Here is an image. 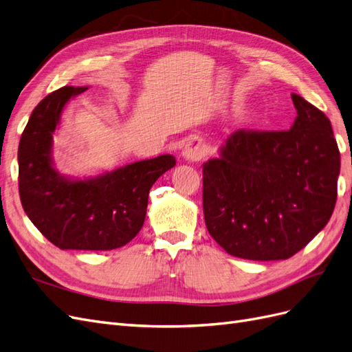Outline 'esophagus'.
<instances>
[{"label":"esophagus","instance_id":"esophagus-1","mask_svg":"<svg viewBox=\"0 0 352 352\" xmlns=\"http://www.w3.org/2000/svg\"><path fill=\"white\" fill-rule=\"evenodd\" d=\"M204 155V146L199 140H190L182 150V157L186 162H198Z\"/></svg>","mask_w":352,"mask_h":352}]
</instances>
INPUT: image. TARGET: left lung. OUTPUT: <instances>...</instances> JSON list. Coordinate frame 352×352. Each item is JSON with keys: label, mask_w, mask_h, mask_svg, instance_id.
I'll return each mask as SVG.
<instances>
[{"label": "left lung", "mask_w": 352, "mask_h": 352, "mask_svg": "<svg viewBox=\"0 0 352 352\" xmlns=\"http://www.w3.org/2000/svg\"><path fill=\"white\" fill-rule=\"evenodd\" d=\"M292 101L289 131H236L202 164L206 226L235 257L289 258L333 212L340 154L332 124L300 95Z\"/></svg>", "instance_id": "obj_1"}]
</instances>
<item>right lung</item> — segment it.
<instances>
[{
  "label": "right lung",
  "mask_w": 352,
  "mask_h": 352,
  "mask_svg": "<svg viewBox=\"0 0 352 352\" xmlns=\"http://www.w3.org/2000/svg\"><path fill=\"white\" fill-rule=\"evenodd\" d=\"M88 88L63 87L32 111L19 144V192L30 221L60 250L109 251L142 229L150 189L176 158L164 154L89 177L61 175L52 133L70 98Z\"/></svg>",
  "instance_id": "obj_1"
}]
</instances>
